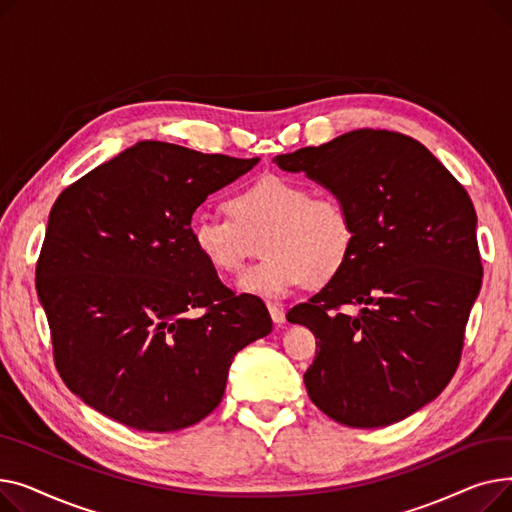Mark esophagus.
Masks as SVG:
<instances>
[{
	"label": "esophagus",
	"instance_id": "1",
	"mask_svg": "<svg viewBox=\"0 0 512 512\" xmlns=\"http://www.w3.org/2000/svg\"><path fill=\"white\" fill-rule=\"evenodd\" d=\"M267 311H270V315H272V319H274V324H284V319H286V313H284V309L280 307V305H276V303H267Z\"/></svg>",
	"mask_w": 512,
	"mask_h": 512
}]
</instances>
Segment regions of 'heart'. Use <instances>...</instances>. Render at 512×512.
<instances>
[{
  "label": "heart",
  "mask_w": 512,
  "mask_h": 512,
  "mask_svg": "<svg viewBox=\"0 0 512 512\" xmlns=\"http://www.w3.org/2000/svg\"><path fill=\"white\" fill-rule=\"evenodd\" d=\"M232 220L195 218L191 240L218 274H236L249 257H265L240 276V292L282 299L305 280L332 278L351 253L353 222L328 193H311L303 180L267 174L226 199Z\"/></svg>",
  "instance_id": "heart-1"
}]
</instances>
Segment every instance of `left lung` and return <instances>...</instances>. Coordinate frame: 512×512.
Instances as JSON below:
<instances>
[{
	"label": "left lung",
	"instance_id": "8db88e82",
	"mask_svg": "<svg viewBox=\"0 0 512 512\" xmlns=\"http://www.w3.org/2000/svg\"><path fill=\"white\" fill-rule=\"evenodd\" d=\"M274 161L328 188L353 222L340 270L286 315L317 340L309 398L348 427L407 419L459 367L481 288L467 191L419 141L388 130H353Z\"/></svg>",
	"mask_w": 512,
	"mask_h": 512
}]
</instances>
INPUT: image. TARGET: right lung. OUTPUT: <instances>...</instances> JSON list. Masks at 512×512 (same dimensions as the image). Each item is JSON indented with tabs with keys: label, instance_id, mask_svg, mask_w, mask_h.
Instances as JSON below:
<instances>
[{
	"label": "right lung",
	"instance_id": "right-lung-1",
	"mask_svg": "<svg viewBox=\"0 0 512 512\" xmlns=\"http://www.w3.org/2000/svg\"><path fill=\"white\" fill-rule=\"evenodd\" d=\"M253 159L141 141L53 203L37 294L64 384L141 432L207 417L238 351L272 332L261 299L234 294L191 240L197 207Z\"/></svg>",
	"mask_w": 512,
	"mask_h": 512
}]
</instances>
